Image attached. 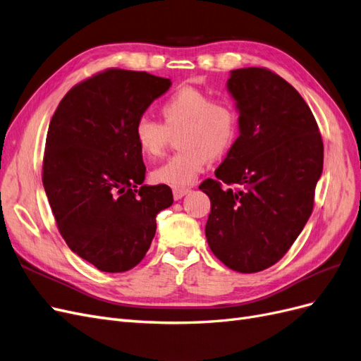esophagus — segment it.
Instances as JSON below:
<instances>
[{
    "label": "esophagus",
    "mask_w": 361,
    "mask_h": 361,
    "mask_svg": "<svg viewBox=\"0 0 361 361\" xmlns=\"http://www.w3.org/2000/svg\"><path fill=\"white\" fill-rule=\"evenodd\" d=\"M188 192H190L188 188H174L173 190V197H174V200H180L183 195H187Z\"/></svg>",
    "instance_id": "obj_1"
}]
</instances>
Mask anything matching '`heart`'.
I'll return each instance as SVG.
<instances>
[{
  "label": "heart",
  "mask_w": 361,
  "mask_h": 361,
  "mask_svg": "<svg viewBox=\"0 0 361 361\" xmlns=\"http://www.w3.org/2000/svg\"><path fill=\"white\" fill-rule=\"evenodd\" d=\"M162 123L147 116L134 125V140L141 155L154 159L166 149L170 135L178 134L179 154L152 171V180L169 187L191 185L209 158L226 155L238 135V116L232 105L214 101L192 87L174 92L161 105Z\"/></svg>",
  "instance_id": "1"
}]
</instances>
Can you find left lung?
<instances>
[{
    "mask_svg": "<svg viewBox=\"0 0 361 361\" xmlns=\"http://www.w3.org/2000/svg\"><path fill=\"white\" fill-rule=\"evenodd\" d=\"M239 137L200 190L211 199L204 233L212 253L238 272L274 265L313 209L324 166L318 125L301 94L262 68L231 71ZM220 181L245 188L223 190Z\"/></svg>",
    "mask_w": 361,
    "mask_h": 361,
    "instance_id": "1",
    "label": "left lung"
}]
</instances>
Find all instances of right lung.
I'll list each match as a JSON object with an SVG mask.
<instances>
[{
	"instance_id": "1",
	"label": "right lung",
	"mask_w": 361,
	"mask_h": 361,
	"mask_svg": "<svg viewBox=\"0 0 361 361\" xmlns=\"http://www.w3.org/2000/svg\"><path fill=\"white\" fill-rule=\"evenodd\" d=\"M171 87L147 72L108 69L75 85L54 113L43 188L73 253L104 272L146 256L157 215L171 206L167 185H143L146 167L134 125Z\"/></svg>"
}]
</instances>
